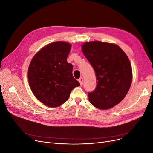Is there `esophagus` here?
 Wrapping results in <instances>:
<instances>
[{"instance_id": "1", "label": "esophagus", "mask_w": 153, "mask_h": 153, "mask_svg": "<svg viewBox=\"0 0 153 153\" xmlns=\"http://www.w3.org/2000/svg\"><path fill=\"white\" fill-rule=\"evenodd\" d=\"M83 81H84V79H83L82 77H80L79 79H78V82H80V84L81 85H82V84H83Z\"/></svg>"}]
</instances>
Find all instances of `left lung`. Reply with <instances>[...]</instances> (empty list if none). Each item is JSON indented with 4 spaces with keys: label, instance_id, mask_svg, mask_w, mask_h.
Here are the masks:
<instances>
[{
    "label": "left lung",
    "instance_id": "obj_1",
    "mask_svg": "<svg viewBox=\"0 0 153 153\" xmlns=\"http://www.w3.org/2000/svg\"><path fill=\"white\" fill-rule=\"evenodd\" d=\"M82 52L95 71L97 86L88 93L95 107L106 110L124 98L132 82L129 60L118 45L99 41L85 42Z\"/></svg>",
    "mask_w": 153,
    "mask_h": 153
}]
</instances>
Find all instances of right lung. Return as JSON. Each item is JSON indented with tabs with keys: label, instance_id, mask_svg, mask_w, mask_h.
I'll return each instance as SVG.
<instances>
[{
	"label": "right lung",
	"instance_id": "add662e5",
	"mask_svg": "<svg viewBox=\"0 0 153 153\" xmlns=\"http://www.w3.org/2000/svg\"><path fill=\"white\" fill-rule=\"evenodd\" d=\"M71 44L56 41L41 48L32 58L28 69L32 92L41 103L57 107L68 100L80 83L72 75L73 65L67 62Z\"/></svg>",
	"mask_w": 153,
	"mask_h": 153
}]
</instances>
